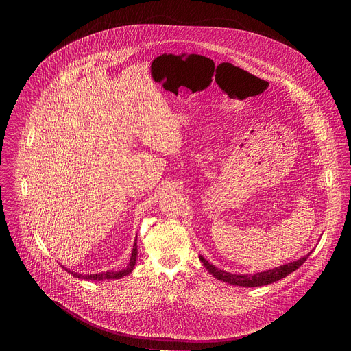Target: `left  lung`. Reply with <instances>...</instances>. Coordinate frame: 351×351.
<instances>
[{"label":"left lung","instance_id":"left-lung-1","mask_svg":"<svg viewBox=\"0 0 351 351\" xmlns=\"http://www.w3.org/2000/svg\"><path fill=\"white\" fill-rule=\"evenodd\" d=\"M311 254V252H309ZM305 255L300 259L295 261V262H291V263H287V265H282V266H278V267H274L271 270H267V271H261V273H255V274H234V273H228V271H224V270H220L217 267H215L213 265H210L206 259H204V256L200 255L201 262L204 263V266L206 267V270L217 280L220 281H224V282H228V284H232V285H238V287H246V288H250V287H262V285H267V284H271V282H276L284 277H287L288 274H291L292 271L298 270L300 267L301 265L306 261V258L309 256Z\"/></svg>","mask_w":351,"mask_h":351}]
</instances>
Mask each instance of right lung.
I'll use <instances>...</instances> for the list:
<instances>
[{"label":"right lung","instance_id":"obj_1","mask_svg":"<svg viewBox=\"0 0 351 351\" xmlns=\"http://www.w3.org/2000/svg\"><path fill=\"white\" fill-rule=\"evenodd\" d=\"M136 255H138V246H136V242L134 245V249H132V254H131V259H130V263L127 266L125 270H121V271H106V273H101V274H93V276H82V274H78V273H74L71 271V274L74 277H78V278H85V280H110V278H120L123 276H127L132 271L134 266H135V262H136Z\"/></svg>","mask_w":351,"mask_h":351}]
</instances>
